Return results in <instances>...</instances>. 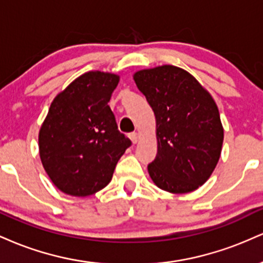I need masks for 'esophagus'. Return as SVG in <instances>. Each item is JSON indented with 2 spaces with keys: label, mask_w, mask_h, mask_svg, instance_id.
Masks as SVG:
<instances>
[{
  "label": "esophagus",
  "mask_w": 263,
  "mask_h": 263,
  "mask_svg": "<svg viewBox=\"0 0 263 263\" xmlns=\"http://www.w3.org/2000/svg\"><path fill=\"white\" fill-rule=\"evenodd\" d=\"M128 137H129V140L132 141V143H134V144H136L138 142V134H137V132H132V134H129Z\"/></svg>",
  "instance_id": "1"
}]
</instances>
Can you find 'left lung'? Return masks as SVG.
<instances>
[{
    "label": "left lung",
    "mask_w": 263,
    "mask_h": 263,
    "mask_svg": "<svg viewBox=\"0 0 263 263\" xmlns=\"http://www.w3.org/2000/svg\"><path fill=\"white\" fill-rule=\"evenodd\" d=\"M134 79L156 116L158 151L148 173L158 188L198 189L218 164L224 128L215 101L193 75L174 65L137 71Z\"/></svg>",
    "instance_id": "obj_1"
}]
</instances>
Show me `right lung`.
<instances>
[{
    "label": "right lung",
    "mask_w": 263,
    "mask_h": 263,
    "mask_svg": "<svg viewBox=\"0 0 263 263\" xmlns=\"http://www.w3.org/2000/svg\"><path fill=\"white\" fill-rule=\"evenodd\" d=\"M119 80V75L89 71L50 105L39 131V155L54 185L65 194L86 197L105 188L132 144L108 106Z\"/></svg>",
    "instance_id": "right-lung-1"
}]
</instances>
